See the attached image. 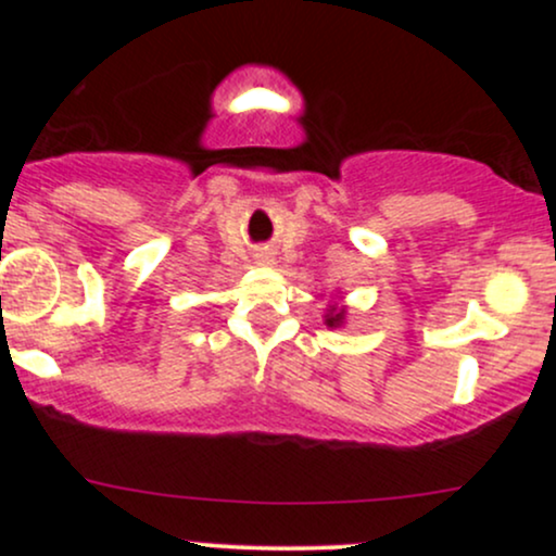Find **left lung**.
Masks as SVG:
<instances>
[{"label":"left lung","instance_id":"8db88e82","mask_svg":"<svg viewBox=\"0 0 556 556\" xmlns=\"http://www.w3.org/2000/svg\"><path fill=\"white\" fill-rule=\"evenodd\" d=\"M344 316H348V308H344V305H329V311H327V327H331V329L342 327Z\"/></svg>","mask_w":556,"mask_h":556}]
</instances>
